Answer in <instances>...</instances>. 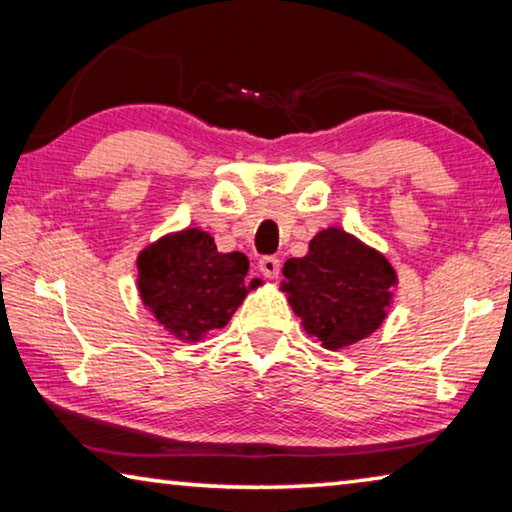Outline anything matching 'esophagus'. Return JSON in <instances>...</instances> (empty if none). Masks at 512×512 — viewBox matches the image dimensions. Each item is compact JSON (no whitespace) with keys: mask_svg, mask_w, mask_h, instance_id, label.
Segmentation results:
<instances>
[{"mask_svg":"<svg viewBox=\"0 0 512 512\" xmlns=\"http://www.w3.org/2000/svg\"><path fill=\"white\" fill-rule=\"evenodd\" d=\"M280 259L268 255V257H262L259 259V271H262L264 277H268V280H275L277 275H280Z\"/></svg>","mask_w":512,"mask_h":512,"instance_id":"34e87169","label":"esophagus"}]
</instances>
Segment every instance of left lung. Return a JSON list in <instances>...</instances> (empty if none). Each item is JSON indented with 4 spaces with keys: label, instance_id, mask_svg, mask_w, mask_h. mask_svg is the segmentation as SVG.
Segmentation results:
<instances>
[{
    "label": "left lung",
    "instance_id": "1",
    "mask_svg": "<svg viewBox=\"0 0 512 512\" xmlns=\"http://www.w3.org/2000/svg\"><path fill=\"white\" fill-rule=\"evenodd\" d=\"M282 273L291 309L327 350L348 348L375 332L397 284L388 259L341 228L320 230L309 253L287 259Z\"/></svg>",
    "mask_w": 512,
    "mask_h": 512
}]
</instances>
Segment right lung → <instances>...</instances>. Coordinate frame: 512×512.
<instances>
[{
  "instance_id": "right-lung-1",
  "label": "right lung",
  "mask_w": 512,
  "mask_h": 512,
  "mask_svg": "<svg viewBox=\"0 0 512 512\" xmlns=\"http://www.w3.org/2000/svg\"><path fill=\"white\" fill-rule=\"evenodd\" d=\"M244 253H219L214 239L198 228L173 232L146 246L137 257V289L144 307L180 341L196 343L228 325L250 280Z\"/></svg>"
}]
</instances>
